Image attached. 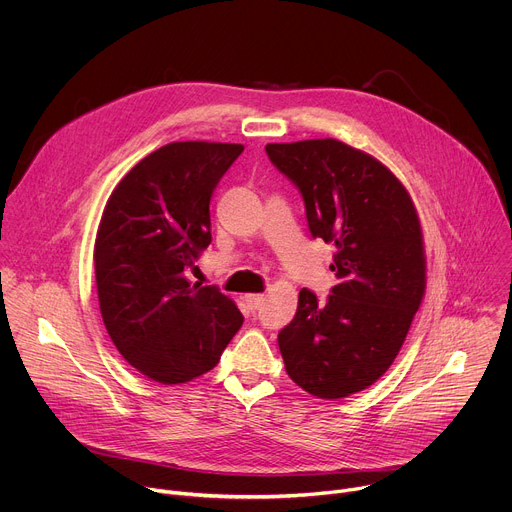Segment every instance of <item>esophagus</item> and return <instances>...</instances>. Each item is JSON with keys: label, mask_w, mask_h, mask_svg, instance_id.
<instances>
[{"label": "esophagus", "mask_w": 512, "mask_h": 512, "mask_svg": "<svg viewBox=\"0 0 512 512\" xmlns=\"http://www.w3.org/2000/svg\"><path fill=\"white\" fill-rule=\"evenodd\" d=\"M245 302H247V306H249L251 310H257V308L265 302V296H263V294H247V296H245Z\"/></svg>", "instance_id": "esophagus-1"}]
</instances>
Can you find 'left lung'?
<instances>
[{
  "instance_id": "obj_1",
  "label": "left lung",
  "mask_w": 512,
  "mask_h": 512,
  "mask_svg": "<svg viewBox=\"0 0 512 512\" xmlns=\"http://www.w3.org/2000/svg\"><path fill=\"white\" fill-rule=\"evenodd\" d=\"M265 152L300 188L310 233L336 247L332 296L318 304L304 287L277 336L285 371L310 395L342 399L387 373L421 306L419 216L401 180L344 141L267 143Z\"/></svg>"
}]
</instances>
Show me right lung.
<instances>
[{
  "label": "right lung",
  "mask_w": 512,
  "mask_h": 512,
  "mask_svg": "<svg viewBox=\"0 0 512 512\" xmlns=\"http://www.w3.org/2000/svg\"><path fill=\"white\" fill-rule=\"evenodd\" d=\"M245 148L174 141L111 192L95 239L99 308L115 348L148 379L188 383L221 360L243 324L235 302L186 271L210 245V196Z\"/></svg>",
  "instance_id": "obj_1"
}]
</instances>
